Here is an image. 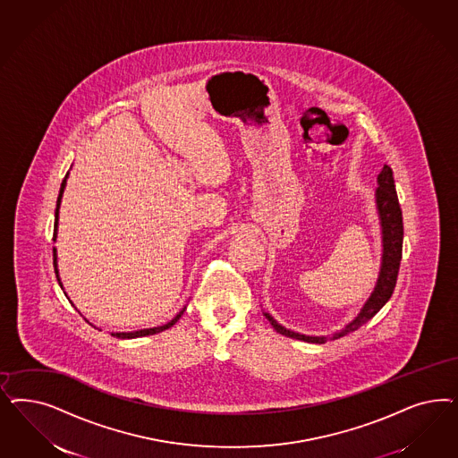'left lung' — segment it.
Here are the masks:
<instances>
[{
	"label": "left lung",
	"instance_id": "left-lung-1",
	"mask_svg": "<svg viewBox=\"0 0 458 458\" xmlns=\"http://www.w3.org/2000/svg\"><path fill=\"white\" fill-rule=\"evenodd\" d=\"M376 197V208L379 216V224H381V237H383V256H381V267H379V276L376 281V286L372 290L369 298L362 305L360 311L345 325L342 330L334 332L332 335H305L295 332L292 328H286L284 325L278 324L271 313L263 311L269 324L273 328L290 339L303 340L310 344H325L327 340H335L354 332L360 328L366 322L383 309L387 303V300L393 295L394 286H396V278H398L399 263H401V251H403V214L398 202V193H396V185L393 178V170L389 165H384L383 170L377 175V189L374 192Z\"/></svg>",
	"mask_w": 458,
	"mask_h": 458
}]
</instances>
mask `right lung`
Returning a JSON list of instances; mask_svg holds the SVG:
<instances>
[{
    "instance_id": "add662e5",
    "label": "right lung",
    "mask_w": 458,
    "mask_h": 458,
    "mask_svg": "<svg viewBox=\"0 0 458 458\" xmlns=\"http://www.w3.org/2000/svg\"><path fill=\"white\" fill-rule=\"evenodd\" d=\"M67 178H69V172H67V175L65 178L62 180V185H60V192L59 197H57V207H55V222H54V241H57V231H59V208L60 202H62V195H64V191H65V185H67ZM54 269H55V276H57V281H59L60 288H62V281H60L59 276V266H57V250L54 248ZM64 290V288H62ZM65 293V292H64ZM72 303V301H71ZM187 307H183L182 310L178 311L177 315L168 322V324L158 325V327H151V328H141V330H134V332H113L111 335L113 337H118V339H138V337H145V335H153V334H160L163 330H166V328H170V327H174V325L177 324L178 318L183 315V311H185Z\"/></svg>"
}]
</instances>
